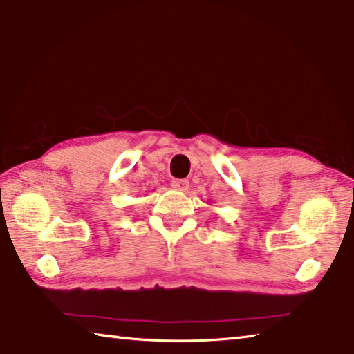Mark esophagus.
<instances>
[{
  "instance_id": "obj_1",
  "label": "esophagus",
  "mask_w": 354,
  "mask_h": 354,
  "mask_svg": "<svg viewBox=\"0 0 354 354\" xmlns=\"http://www.w3.org/2000/svg\"><path fill=\"white\" fill-rule=\"evenodd\" d=\"M171 185L178 190H187L189 189V181L187 179H173L171 181Z\"/></svg>"
}]
</instances>
